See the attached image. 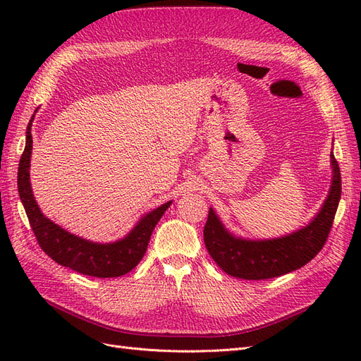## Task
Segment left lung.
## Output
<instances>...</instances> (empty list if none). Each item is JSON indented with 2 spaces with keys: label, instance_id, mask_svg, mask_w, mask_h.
Instances as JSON below:
<instances>
[{
  "label": "left lung",
  "instance_id": "8db88e82",
  "mask_svg": "<svg viewBox=\"0 0 361 361\" xmlns=\"http://www.w3.org/2000/svg\"><path fill=\"white\" fill-rule=\"evenodd\" d=\"M333 180L319 214L300 231L277 239L251 241L236 238L218 220L211 207L203 231L204 245L226 274L245 280H265L288 274L304 267L319 253L330 235L341 200L342 180L338 164L331 152Z\"/></svg>",
  "mask_w": 361,
  "mask_h": 361
}]
</instances>
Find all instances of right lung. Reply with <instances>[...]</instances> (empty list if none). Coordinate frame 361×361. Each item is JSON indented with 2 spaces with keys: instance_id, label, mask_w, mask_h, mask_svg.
Wrapping results in <instances>:
<instances>
[{
  "instance_id": "add662e5",
  "label": "right lung",
  "mask_w": 361,
  "mask_h": 361,
  "mask_svg": "<svg viewBox=\"0 0 361 361\" xmlns=\"http://www.w3.org/2000/svg\"><path fill=\"white\" fill-rule=\"evenodd\" d=\"M32 120H35V114H32L27 126L25 149L19 161L18 190L40 248L59 265L69 267L84 276L111 279L123 276L130 269H134L138 262L143 259L152 232H154L164 212L169 209L171 202L164 203L157 209L146 214L123 239L111 244L92 243L66 232L40 212V207L31 191L30 158L32 150Z\"/></svg>"
}]
</instances>
